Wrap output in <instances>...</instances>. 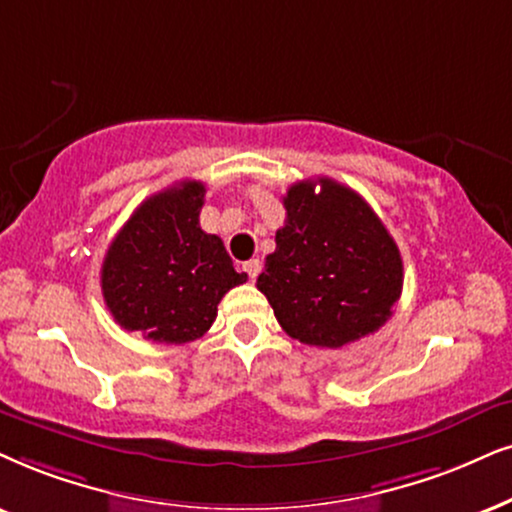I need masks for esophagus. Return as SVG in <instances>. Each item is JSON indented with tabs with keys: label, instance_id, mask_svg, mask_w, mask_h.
I'll list each match as a JSON object with an SVG mask.
<instances>
[{
	"label": "esophagus",
	"instance_id": "obj_1",
	"mask_svg": "<svg viewBox=\"0 0 512 512\" xmlns=\"http://www.w3.org/2000/svg\"><path fill=\"white\" fill-rule=\"evenodd\" d=\"M243 271L252 278V281H255L257 274H260V271H262V262L260 260H248V262L243 264Z\"/></svg>",
	"mask_w": 512,
	"mask_h": 512
}]
</instances>
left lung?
Returning a JSON list of instances; mask_svg holds the SVG:
<instances>
[{"label":"left lung","instance_id":"8db88e82","mask_svg":"<svg viewBox=\"0 0 512 512\" xmlns=\"http://www.w3.org/2000/svg\"><path fill=\"white\" fill-rule=\"evenodd\" d=\"M283 208L286 224L257 278L283 331L304 345L338 349L385 326L404 264L371 205L321 177L290 186Z\"/></svg>","mask_w":512,"mask_h":512}]
</instances>
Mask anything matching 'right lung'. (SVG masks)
<instances>
[{
  "mask_svg": "<svg viewBox=\"0 0 512 512\" xmlns=\"http://www.w3.org/2000/svg\"><path fill=\"white\" fill-rule=\"evenodd\" d=\"M205 184L186 179L134 210L103 257L101 290L125 331L165 345L203 338L217 304L248 281L222 238L200 229Z\"/></svg>",
  "mask_w": 512,
  "mask_h": 512,
  "instance_id": "right-lung-1",
  "label": "right lung"
}]
</instances>
